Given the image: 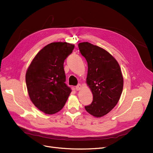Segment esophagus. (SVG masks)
<instances>
[{"instance_id":"34e87169","label":"esophagus","mask_w":153,"mask_h":153,"mask_svg":"<svg viewBox=\"0 0 153 153\" xmlns=\"http://www.w3.org/2000/svg\"><path fill=\"white\" fill-rule=\"evenodd\" d=\"M82 88V86H81V85H80V84H78L76 86V91H79V90H80L81 89V88Z\"/></svg>"}]
</instances>
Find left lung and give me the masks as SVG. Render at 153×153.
<instances>
[{
    "label": "left lung",
    "instance_id": "obj_1",
    "mask_svg": "<svg viewBox=\"0 0 153 153\" xmlns=\"http://www.w3.org/2000/svg\"><path fill=\"white\" fill-rule=\"evenodd\" d=\"M78 48L88 62L86 83L93 95L92 102L85 109L100 117L114 108L120 99L124 83L121 70L114 57L100 47L82 42Z\"/></svg>",
    "mask_w": 153,
    "mask_h": 153
}]
</instances>
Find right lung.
<instances>
[{
    "mask_svg": "<svg viewBox=\"0 0 153 153\" xmlns=\"http://www.w3.org/2000/svg\"><path fill=\"white\" fill-rule=\"evenodd\" d=\"M74 47L67 42L47 45L35 56L27 70L26 83L30 99L45 114L59 111L72 91L65 83L64 62Z\"/></svg>",
    "mask_w": 153,
    "mask_h": 153,
    "instance_id": "right-lung-1",
    "label": "right lung"
}]
</instances>
